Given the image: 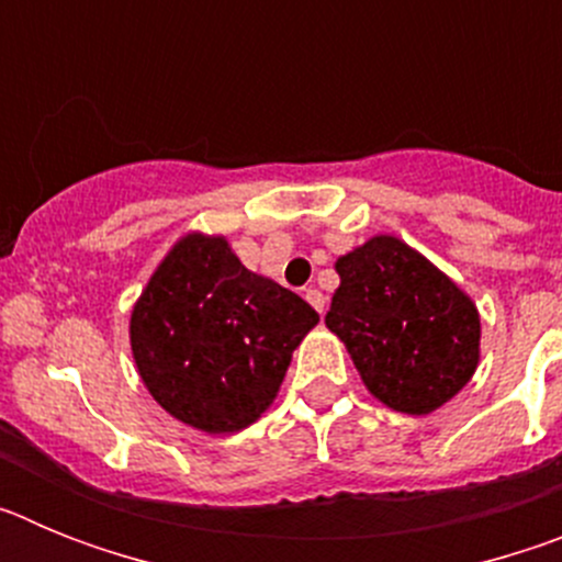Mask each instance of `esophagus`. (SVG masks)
I'll return each mask as SVG.
<instances>
[{"instance_id":"34e87169","label":"esophagus","mask_w":562,"mask_h":562,"mask_svg":"<svg viewBox=\"0 0 562 562\" xmlns=\"http://www.w3.org/2000/svg\"><path fill=\"white\" fill-rule=\"evenodd\" d=\"M304 297H306V301H310V306H315V310L321 312V315H324V310H326L324 292H321V290H306Z\"/></svg>"}]
</instances>
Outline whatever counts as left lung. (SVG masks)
I'll return each instance as SVG.
<instances>
[{
	"label": "left lung",
	"mask_w": 562,
	"mask_h": 562,
	"mask_svg": "<svg viewBox=\"0 0 562 562\" xmlns=\"http://www.w3.org/2000/svg\"><path fill=\"white\" fill-rule=\"evenodd\" d=\"M326 326L385 408L428 416L473 380L481 315L473 297L402 238L376 233L335 261Z\"/></svg>",
	"instance_id": "1"
}]
</instances>
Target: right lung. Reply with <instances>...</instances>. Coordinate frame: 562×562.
Here are the masks:
<instances>
[{
    "label": "right lung",
    "instance_id": "1",
    "mask_svg": "<svg viewBox=\"0 0 562 562\" xmlns=\"http://www.w3.org/2000/svg\"><path fill=\"white\" fill-rule=\"evenodd\" d=\"M317 321L304 297L247 270L225 236L191 231L134 301L128 342L143 385L166 414L225 436L276 402L292 351Z\"/></svg>",
    "mask_w": 562,
    "mask_h": 562
}]
</instances>
